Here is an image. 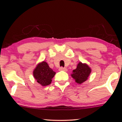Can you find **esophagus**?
I'll list each match as a JSON object with an SVG mask.
<instances>
[{
  "instance_id": "1",
  "label": "esophagus",
  "mask_w": 122,
  "mask_h": 122,
  "mask_svg": "<svg viewBox=\"0 0 122 122\" xmlns=\"http://www.w3.org/2000/svg\"><path fill=\"white\" fill-rule=\"evenodd\" d=\"M59 71H67V69H66V68L61 67L59 68Z\"/></svg>"
}]
</instances>
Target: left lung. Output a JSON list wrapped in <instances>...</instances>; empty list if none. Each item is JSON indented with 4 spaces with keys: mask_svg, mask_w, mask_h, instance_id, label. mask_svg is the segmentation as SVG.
<instances>
[{
    "mask_svg": "<svg viewBox=\"0 0 122 122\" xmlns=\"http://www.w3.org/2000/svg\"><path fill=\"white\" fill-rule=\"evenodd\" d=\"M91 72V68L87 64H83L82 63L80 62L78 64L76 69L73 71V74L71 76L76 83L81 84L87 80Z\"/></svg>",
    "mask_w": 122,
    "mask_h": 122,
    "instance_id": "left-lung-1",
    "label": "left lung"
}]
</instances>
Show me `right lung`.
I'll use <instances>...</instances> for the list:
<instances>
[{"mask_svg":"<svg viewBox=\"0 0 122 122\" xmlns=\"http://www.w3.org/2000/svg\"><path fill=\"white\" fill-rule=\"evenodd\" d=\"M56 74L46 61H43L36 66L33 71V76L38 83L43 86H48L51 83V79Z\"/></svg>","mask_w":122,"mask_h":122,"instance_id":"obj_1","label":"right lung"}]
</instances>
